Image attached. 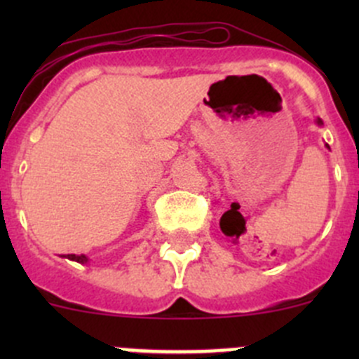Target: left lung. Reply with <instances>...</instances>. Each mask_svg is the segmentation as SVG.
Wrapping results in <instances>:
<instances>
[{
    "instance_id": "obj_1",
    "label": "left lung",
    "mask_w": 359,
    "mask_h": 359,
    "mask_svg": "<svg viewBox=\"0 0 359 359\" xmlns=\"http://www.w3.org/2000/svg\"><path fill=\"white\" fill-rule=\"evenodd\" d=\"M318 125H321V119H318Z\"/></svg>"
}]
</instances>
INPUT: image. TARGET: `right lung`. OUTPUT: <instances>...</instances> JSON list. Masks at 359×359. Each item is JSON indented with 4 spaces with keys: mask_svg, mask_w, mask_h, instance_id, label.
I'll list each match as a JSON object with an SVG mask.
<instances>
[{
    "mask_svg": "<svg viewBox=\"0 0 359 359\" xmlns=\"http://www.w3.org/2000/svg\"><path fill=\"white\" fill-rule=\"evenodd\" d=\"M67 259L71 260H76V262H88V259H86L85 255H74V253H71V255H67Z\"/></svg>",
    "mask_w": 359,
    "mask_h": 359,
    "instance_id": "right-lung-1",
    "label": "right lung"
}]
</instances>
